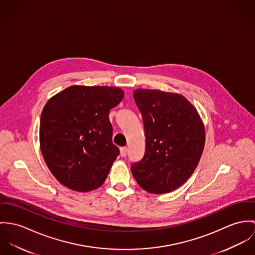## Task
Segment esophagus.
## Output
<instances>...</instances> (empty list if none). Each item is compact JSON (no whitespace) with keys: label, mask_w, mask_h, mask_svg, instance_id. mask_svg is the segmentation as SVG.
Wrapping results in <instances>:
<instances>
[{"label":"esophagus","mask_w":255,"mask_h":255,"mask_svg":"<svg viewBox=\"0 0 255 255\" xmlns=\"http://www.w3.org/2000/svg\"><path fill=\"white\" fill-rule=\"evenodd\" d=\"M127 152H128V148H127L126 146H122V147H120V154H121V156H122V157L126 156V155H127Z\"/></svg>","instance_id":"esophagus-1"}]
</instances>
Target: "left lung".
<instances>
[{
    "mask_svg": "<svg viewBox=\"0 0 255 255\" xmlns=\"http://www.w3.org/2000/svg\"><path fill=\"white\" fill-rule=\"evenodd\" d=\"M145 134V152L131 171L141 189L170 193L194 173L203 151L205 133L197 110L183 96L159 90L134 92Z\"/></svg>",
    "mask_w": 255,
    "mask_h": 255,
    "instance_id": "left-lung-1",
    "label": "left lung"
}]
</instances>
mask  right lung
Wrapping results in <instances>:
<instances>
[{
  "instance_id": "add662e5",
  "label": "right lung",
  "mask_w": 255,
  "mask_h": 255,
  "mask_svg": "<svg viewBox=\"0 0 255 255\" xmlns=\"http://www.w3.org/2000/svg\"><path fill=\"white\" fill-rule=\"evenodd\" d=\"M123 96L116 87L71 86L46 104L40 120L41 151L59 183L78 192L104 184L119 155L109 114Z\"/></svg>"
}]
</instances>
